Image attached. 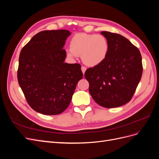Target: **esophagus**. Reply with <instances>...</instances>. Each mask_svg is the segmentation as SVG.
<instances>
[{"instance_id": "34e87169", "label": "esophagus", "mask_w": 159, "mask_h": 159, "mask_svg": "<svg viewBox=\"0 0 159 159\" xmlns=\"http://www.w3.org/2000/svg\"><path fill=\"white\" fill-rule=\"evenodd\" d=\"M81 71H82V72H83V74H84H84H85V71H86V68L85 67H84V66H81Z\"/></svg>"}]
</instances>
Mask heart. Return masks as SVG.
<instances>
[{
	"label": "heart",
	"mask_w": 159,
	"mask_h": 159,
	"mask_svg": "<svg viewBox=\"0 0 159 159\" xmlns=\"http://www.w3.org/2000/svg\"><path fill=\"white\" fill-rule=\"evenodd\" d=\"M70 50L68 55L71 57L81 56L84 63L90 67L102 64L106 57L109 45L103 36L77 33L70 40Z\"/></svg>",
	"instance_id": "obj_1"
}]
</instances>
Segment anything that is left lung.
Listing matches in <instances>:
<instances>
[{
	"label": "left lung",
	"mask_w": 159,
	"mask_h": 159,
	"mask_svg": "<svg viewBox=\"0 0 159 159\" xmlns=\"http://www.w3.org/2000/svg\"><path fill=\"white\" fill-rule=\"evenodd\" d=\"M101 34L108 42L107 55L102 64L86 70L85 78L96 103L106 108L117 107L133 98L143 74L142 57L126 38L106 31Z\"/></svg>",
	"instance_id": "left-lung-1"
}]
</instances>
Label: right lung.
<instances>
[{"instance_id": "add662e5", "label": "right lung", "mask_w": 159, "mask_h": 159, "mask_svg": "<svg viewBox=\"0 0 159 159\" xmlns=\"http://www.w3.org/2000/svg\"><path fill=\"white\" fill-rule=\"evenodd\" d=\"M70 34L67 30L40 32L20 52L18 84L27 102L38 113L54 115L63 112L83 78L80 64L64 63L63 48Z\"/></svg>"}]
</instances>
